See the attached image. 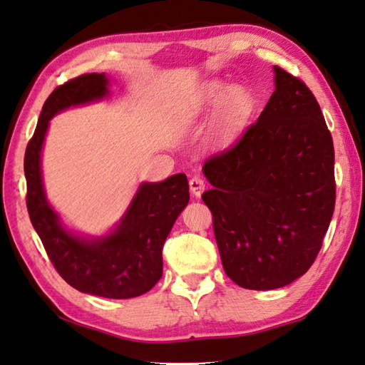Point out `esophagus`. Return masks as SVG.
<instances>
[{
  "label": "esophagus",
  "instance_id": "1",
  "mask_svg": "<svg viewBox=\"0 0 365 365\" xmlns=\"http://www.w3.org/2000/svg\"><path fill=\"white\" fill-rule=\"evenodd\" d=\"M205 190V182L204 178L200 177V175H195L190 178V193L193 196H201L202 191Z\"/></svg>",
  "mask_w": 365,
  "mask_h": 365
}]
</instances>
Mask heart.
<instances>
[{
	"label": "heart",
	"instance_id": "obj_1",
	"mask_svg": "<svg viewBox=\"0 0 365 365\" xmlns=\"http://www.w3.org/2000/svg\"><path fill=\"white\" fill-rule=\"evenodd\" d=\"M197 103L202 110L218 111V135L228 137L246 123L250 113V96L242 88H233L225 81H210L200 91Z\"/></svg>",
	"mask_w": 365,
	"mask_h": 365
}]
</instances>
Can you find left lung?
<instances>
[{
	"label": "left lung",
	"instance_id": "8db88e82",
	"mask_svg": "<svg viewBox=\"0 0 365 365\" xmlns=\"http://www.w3.org/2000/svg\"><path fill=\"white\" fill-rule=\"evenodd\" d=\"M276 89L204 175L223 269L237 286L271 290L307 273L335 209L334 142L313 92L274 67Z\"/></svg>",
	"mask_w": 365,
	"mask_h": 365
}]
</instances>
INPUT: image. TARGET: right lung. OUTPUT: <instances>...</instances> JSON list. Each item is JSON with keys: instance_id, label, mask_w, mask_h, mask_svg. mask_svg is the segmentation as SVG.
<instances>
[{"instance_id": "obj_1", "label": "right lung", "mask_w": 365, "mask_h": 365, "mask_svg": "<svg viewBox=\"0 0 365 365\" xmlns=\"http://www.w3.org/2000/svg\"><path fill=\"white\" fill-rule=\"evenodd\" d=\"M107 94L105 73H86L51 92L25 150L26 209L49 260L71 287L105 298H134L161 279L164 241L190 200L187 175L142 183L118 227L96 240H83L65 230L43 188L41 150L49 119Z\"/></svg>"}]
</instances>
